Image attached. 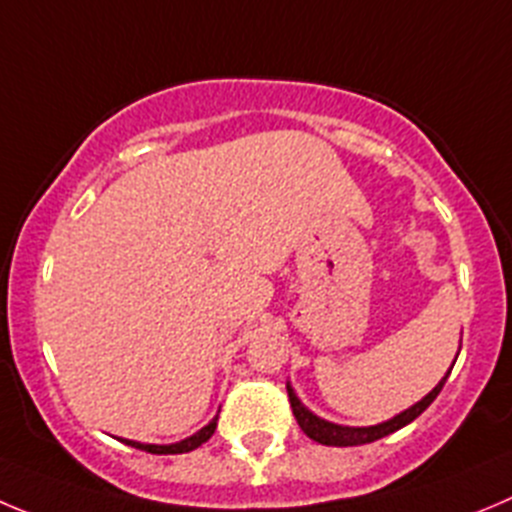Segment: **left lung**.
Returning a JSON list of instances; mask_svg holds the SVG:
<instances>
[{
  "label": "left lung",
  "instance_id": "obj_1",
  "mask_svg": "<svg viewBox=\"0 0 512 512\" xmlns=\"http://www.w3.org/2000/svg\"><path fill=\"white\" fill-rule=\"evenodd\" d=\"M447 376H450V371H447V374H444V379L439 381V384L434 386V389L429 391L422 401H417L414 407L404 409V412L396 414L394 419H386V422L374 424V427H343V424H333V422H326V419H321V417H315L308 407H303V401L295 396L293 386L290 384H288V396H290V407H293V414H295V419H298L300 429H303V432L308 434L313 442L328 444V447H356V444L376 442V439L386 437V434L396 432V429L407 427L409 422H414V419H417L419 414H422L424 409H427L429 404L437 399V394L442 391Z\"/></svg>",
  "mask_w": 512,
  "mask_h": 512
}]
</instances>
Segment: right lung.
Listing matches in <instances>:
<instances>
[{"label":"right lung","instance_id":"add662e5","mask_svg":"<svg viewBox=\"0 0 512 512\" xmlns=\"http://www.w3.org/2000/svg\"><path fill=\"white\" fill-rule=\"evenodd\" d=\"M217 419H219V414L207 424V427L199 429L197 434H191V437L181 439V442H174V444H143V442H133V439H121V442L131 444V447H136V450L151 452V455H184V452H191V450H197V447H202V444L212 437L214 429H217Z\"/></svg>","mask_w":512,"mask_h":512}]
</instances>
